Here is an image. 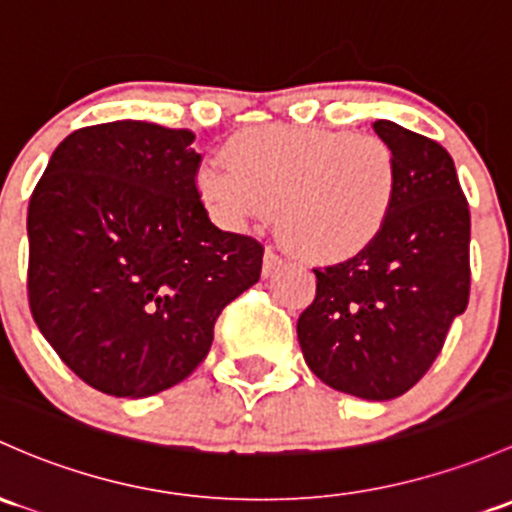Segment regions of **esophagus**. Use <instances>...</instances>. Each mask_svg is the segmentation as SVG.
Instances as JSON below:
<instances>
[{"label": "esophagus", "mask_w": 512, "mask_h": 512, "mask_svg": "<svg viewBox=\"0 0 512 512\" xmlns=\"http://www.w3.org/2000/svg\"><path fill=\"white\" fill-rule=\"evenodd\" d=\"M279 265H282V255H279V252L274 250V247H267V250H265V262H262V274H265V277H270L272 272L279 270Z\"/></svg>", "instance_id": "obj_1"}]
</instances>
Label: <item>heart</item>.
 I'll return each instance as SVG.
<instances>
[{
  "label": "heart",
  "instance_id": "b5f03b06",
  "mask_svg": "<svg viewBox=\"0 0 512 512\" xmlns=\"http://www.w3.org/2000/svg\"><path fill=\"white\" fill-rule=\"evenodd\" d=\"M225 169L198 171V188L230 225L277 213L282 240L306 260L358 255L395 208L397 157L378 134L250 127L223 147Z\"/></svg>",
  "mask_w": 512,
  "mask_h": 512
}]
</instances>
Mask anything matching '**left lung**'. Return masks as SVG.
<instances>
[{"label":"left lung","mask_w":512,"mask_h":512,"mask_svg":"<svg viewBox=\"0 0 512 512\" xmlns=\"http://www.w3.org/2000/svg\"><path fill=\"white\" fill-rule=\"evenodd\" d=\"M397 157L383 233L338 265L314 267L297 336L311 373L363 400L405 395L437 360L471 292V213L454 159L424 134L373 122Z\"/></svg>","instance_id":"obj_1"}]
</instances>
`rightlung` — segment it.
Listing matches in <instances>:
<instances>
[{"mask_svg": "<svg viewBox=\"0 0 512 512\" xmlns=\"http://www.w3.org/2000/svg\"><path fill=\"white\" fill-rule=\"evenodd\" d=\"M191 129L120 120L68 134L29 201V309L83 383L147 397L203 363L265 245L211 223Z\"/></svg>", "mask_w": 512, "mask_h": 512, "instance_id": "1", "label": "right lung"}]
</instances>
